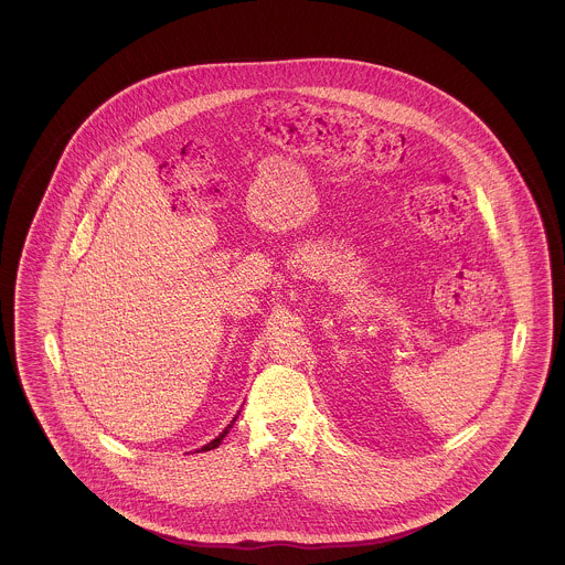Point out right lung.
Wrapping results in <instances>:
<instances>
[{
	"mask_svg": "<svg viewBox=\"0 0 565 565\" xmlns=\"http://www.w3.org/2000/svg\"><path fill=\"white\" fill-rule=\"evenodd\" d=\"M235 419H237V417H235ZM235 419H233V422H231V424H228V428H226V430L222 431V434H220V436H217V438H214V440H212V443H210V445H205V447H203V449H201V451H212V449H215V447H217V445H220V443H222V438H224V436H226V434H228V430H231V428H233V424H235Z\"/></svg>",
	"mask_w": 565,
	"mask_h": 565,
	"instance_id": "add662e5",
	"label": "right lung"
}]
</instances>
